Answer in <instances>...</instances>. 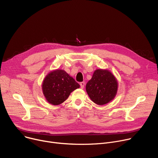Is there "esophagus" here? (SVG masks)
I'll use <instances>...</instances> for the list:
<instances>
[{"instance_id": "34e87169", "label": "esophagus", "mask_w": 158, "mask_h": 158, "mask_svg": "<svg viewBox=\"0 0 158 158\" xmlns=\"http://www.w3.org/2000/svg\"><path fill=\"white\" fill-rule=\"evenodd\" d=\"M85 82H80V86H81V88L82 89L84 88V87H85Z\"/></svg>"}]
</instances>
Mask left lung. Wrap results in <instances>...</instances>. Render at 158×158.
<instances>
[{
    "instance_id": "left-lung-1",
    "label": "left lung",
    "mask_w": 158,
    "mask_h": 158,
    "mask_svg": "<svg viewBox=\"0 0 158 158\" xmlns=\"http://www.w3.org/2000/svg\"><path fill=\"white\" fill-rule=\"evenodd\" d=\"M86 89L91 100L102 106L114 99L118 90V82L109 70L98 69L86 84Z\"/></svg>"
}]
</instances>
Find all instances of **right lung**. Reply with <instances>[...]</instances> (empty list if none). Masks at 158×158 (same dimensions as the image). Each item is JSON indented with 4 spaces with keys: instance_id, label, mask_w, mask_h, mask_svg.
<instances>
[{
    "instance_id": "obj_1",
    "label": "right lung",
    "mask_w": 158,
    "mask_h": 158,
    "mask_svg": "<svg viewBox=\"0 0 158 158\" xmlns=\"http://www.w3.org/2000/svg\"><path fill=\"white\" fill-rule=\"evenodd\" d=\"M79 84L64 70L50 72L43 84V91L48 102L57 106L65 101L71 92L79 88Z\"/></svg>"
}]
</instances>
